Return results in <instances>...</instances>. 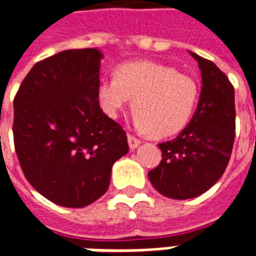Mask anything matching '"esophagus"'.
I'll use <instances>...</instances> for the list:
<instances>
[{
    "instance_id": "esophagus-1",
    "label": "esophagus",
    "mask_w": 256,
    "mask_h": 256,
    "mask_svg": "<svg viewBox=\"0 0 256 256\" xmlns=\"http://www.w3.org/2000/svg\"><path fill=\"white\" fill-rule=\"evenodd\" d=\"M128 146H130V149H136L137 146H140L141 141H140L138 138L134 137V136H132V134H128Z\"/></svg>"
}]
</instances>
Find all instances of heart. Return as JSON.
Listing matches in <instances>:
<instances>
[{
    "mask_svg": "<svg viewBox=\"0 0 256 256\" xmlns=\"http://www.w3.org/2000/svg\"><path fill=\"white\" fill-rule=\"evenodd\" d=\"M96 92L100 107L111 118H116L133 99L137 128L157 138L180 133L200 99V88L191 76L153 60L119 65L115 77L99 81Z\"/></svg>",
    "mask_w": 256,
    "mask_h": 256,
    "instance_id": "b5f03b06",
    "label": "heart"
}]
</instances>
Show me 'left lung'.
Here are the masks:
<instances>
[{"instance_id": "obj_1", "label": "left lung", "mask_w": 256, "mask_h": 256, "mask_svg": "<svg viewBox=\"0 0 256 256\" xmlns=\"http://www.w3.org/2000/svg\"><path fill=\"white\" fill-rule=\"evenodd\" d=\"M202 77L200 102L186 128L172 141L158 144L160 164L148 178L160 194L190 200L217 183L228 166L234 141V90L209 60L191 52Z\"/></svg>"}]
</instances>
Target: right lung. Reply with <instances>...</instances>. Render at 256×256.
<instances>
[{
  "label": "right lung",
  "mask_w": 256,
  "mask_h": 256,
  "mask_svg": "<svg viewBox=\"0 0 256 256\" xmlns=\"http://www.w3.org/2000/svg\"><path fill=\"white\" fill-rule=\"evenodd\" d=\"M102 58L96 48L48 56L34 65L13 100V140L24 176L65 208L99 200L114 162L128 152L126 132L99 106Z\"/></svg>",
  "instance_id": "1"
}]
</instances>
